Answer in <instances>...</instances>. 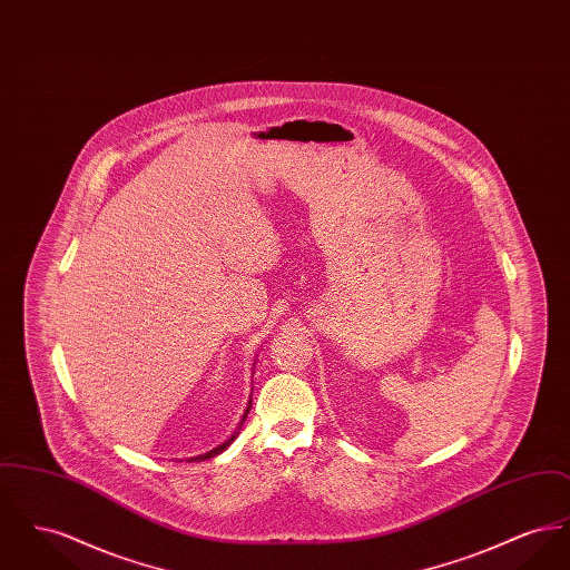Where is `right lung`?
<instances>
[{
  "instance_id": "right-lung-1",
  "label": "right lung",
  "mask_w": 570,
  "mask_h": 570,
  "mask_svg": "<svg viewBox=\"0 0 570 570\" xmlns=\"http://www.w3.org/2000/svg\"><path fill=\"white\" fill-rule=\"evenodd\" d=\"M254 370V367H252ZM254 374V372H252ZM252 397V395H249ZM249 407H252V400L247 402V407H245L244 416H242V421H239V425H237V430L233 432V434L228 435L222 444H217V446H214L212 451H207V453H200V455H194V458H186V461H205V460H212V458H216V455H219L222 451H226L233 442H235V438L239 435V430H242V425H244L245 419H247V412H249Z\"/></svg>"
}]
</instances>
